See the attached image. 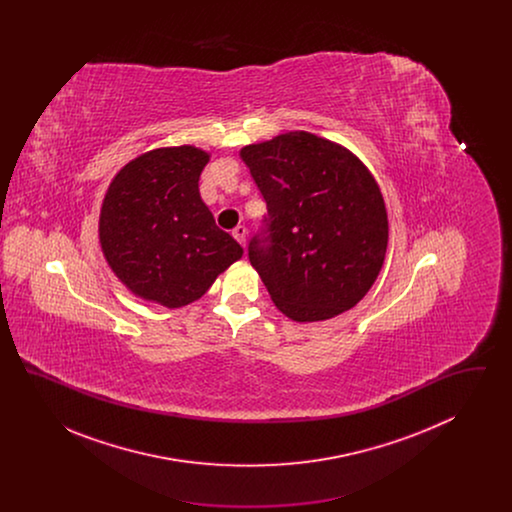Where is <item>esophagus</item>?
<instances>
[{
    "label": "esophagus",
    "instance_id": "1",
    "mask_svg": "<svg viewBox=\"0 0 512 512\" xmlns=\"http://www.w3.org/2000/svg\"><path fill=\"white\" fill-rule=\"evenodd\" d=\"M245 234H247V230H245V226H242V224H238V226L232 230V236L242 245H245Z\"/></svg>",
    "mask_w": 512,
    "mask_h": 512
}]
</instances>
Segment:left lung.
Listing matches in <instances>:
<instances>
[{
  "label": "left lung",
  "mask_w": 512,
  "mask_h": 512,
  "mask_svg": "<svg viewBox=\"0 0 512 512\" xmlns=\"http://www.w3.org/2000/svg\"><path fill=\"white\" fill-rule=\"evenodd\" d=\"M240 157L267 201L247 251L274 305L297 322L355 307L388 249L374 176L349 149L303 130L242 147Z\"/></svg>",
  "instance_id": "1"
}]
</instances>
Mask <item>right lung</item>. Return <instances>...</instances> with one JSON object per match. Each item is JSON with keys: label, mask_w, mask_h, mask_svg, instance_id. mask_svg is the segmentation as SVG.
Here are the masks:
<instances>
[{"label": "right lung", "mask_w": 512, "mask_h": 512, "mask_svg": "<svg viewBox=\"0 0 512 512\" xmlns=\"http://www.w3.org/2000/svg\"><path fill=\"white\" fill-rule=\"evenodd\" d=\"M207 163L199 147H159L124 165L107 188L101 251L122 284L146 301L184 307L244 255L199 195Z\"/></svg>", "instance_id": "1"}]
</instances>
